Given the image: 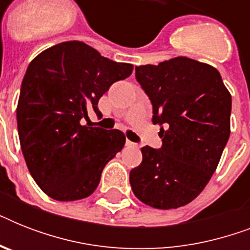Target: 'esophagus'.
<instances>
[{"label": "esophagus", "instance_id": "34e87169", "mask_svg": "<svg viewBox=\"0 0 250 250\" xmlns=\"http://www.w3.org/2000/svg\"><path fill=\"white\" fill-rule=\"evenodd\" d=\"M125 145H127V146H136V144H135V143H132V141H129L128 139L125 140Z\"/></svg>", "mask_w": 250, "mask_h": 250}]
</instances>
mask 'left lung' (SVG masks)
I'll return each mask as SVG.
<instances>
[{
    "mask_svg": "<svg viewBox=\"0 0 250 250\" xmlns=\"http://www.w3.org/2000/svg\"><path fill=\"white\" fill-rule=\"evenodd\" d=\"M135 76L160 125V149L141 148L129 172L133 193L156 209L189 204L209 183L229 137L231 94L217 68L187 57L145 64Z\"/></svg>",
    "mask_w": 250,
    "mask_h": 250,
    "instance_id": "1",
    "label": "left lung"
}]
</instances>
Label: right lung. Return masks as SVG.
Returning <instances> with one entry per match:
<instances>
[{
  "label": "right lung",
  "mask_w": 250,
  "mask_h": 250,
  "mask_svg": "<svg viewBox=\"0 0 250 250\" xmlns=\"http://www.w3.org/2000/svg\"><path fill=\"white\" fill-rule=\"evenodd\" d=\"M132 68L80 41L54 45L29 63L18 101V133L29 172L49 197L90 196L104 167L125 146L119 129L88 127L83 121L90 110L101 117L98 100Z\"/></svg>",
  "instance_id": "1"
}]
</instances>
